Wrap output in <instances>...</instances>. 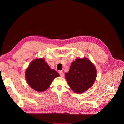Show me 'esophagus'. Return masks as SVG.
I'll list each match as a JSON object with an SVG mask.
<instances>
[{"instance_id":"esophagus-1","label":"esophagus","mask_w":124,"mask_h":124,"mask_svg":"<svg viewBox=\"0 0 124 124\" xmlns=\"http://www.w3.org/2000/svg\"><path fill=\"white\" fill-rule=\"evenodd\" d=\"M59 73L60 74V76H61L62 77H63V76H64V74H63V72H62V71H60Z\"/></svg>"}]
</instances>
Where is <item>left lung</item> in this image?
<instances>
[{
	"mask_svg": "<svg viewBox=\"0 0 124 124\" xmlns=\"http://www.w3.org/2000/svg\"><path fill=\"white\" fill-rule=\"evenodd\" d=\"M96 77L95 66L86 57L76 58L71 63L68 72L65 73L70 87L77 93H83L91 88Z\"/></svg>",
	"mask_w": 124,
	"mask_h": 124,
	"instance_id": "obj_1",
	"label": "left lung"
}]
</instances>
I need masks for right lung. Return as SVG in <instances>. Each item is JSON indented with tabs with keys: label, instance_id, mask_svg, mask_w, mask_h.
I'll return each instance as SVG.
<instances>
[{
	"label": "right lung",
	"instance_id": "add662e5",
	"mask_svg": "<svg viewBox=\"0 0 124 124\" xmlns=\"http://www.w3.org/2000/svg\"><path fill=\"white\" fill-rule=\"evenodd\" d=\"M25 78L28 85L38 92L46 91L55 78L59 74L52 69L43 58H36L30 63L25 71Z\"/></svg>",
	"mask_w": 124,
	"mask_h": 124
}]
</instances>
